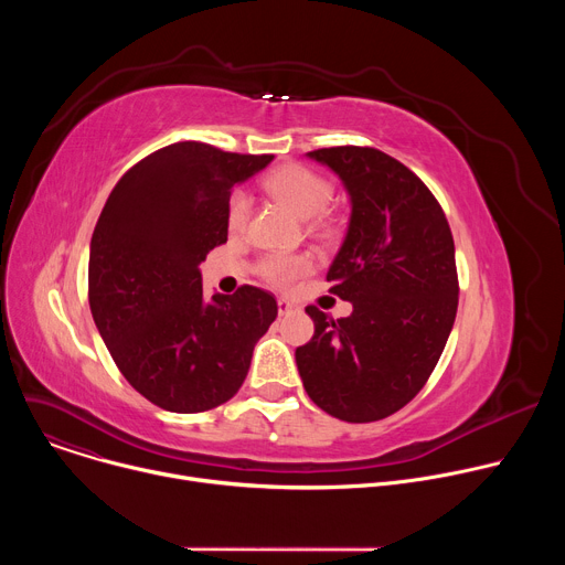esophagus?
<instances>
[{
    "instance_id": "obj_1",
    "label": "esophagus",
    "mask_w": 565,
    "mask_h": 565,
    "mask_svg": "<svg viewBox=\"0 0 565 565\" xmlns=\"http://www.w3.org/2000/svg\"><path fill=\"white\" fill-rule=\"evenodd\" d=\"M277 306H279V315H288V312H292V310L297 308V306H295L292 301H288V299H279Z\"/></svg>"
}]
</instances>
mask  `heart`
I'll use <instances>...</instances> for the list:
<instances>
[{
    "label": "heart",
    "mask_w": 565,
    "mask_h": 565,
    "mask_svg": "<svg viewBox=\"0 0 565 565\" xmlns=\"http://www.w3.org/2000/svg\"><path fill=\"white\" fill-rule=\"evenodd\" d=\"M266 190L303 218L317 216L333 199V183L327 177H321L299 163H288L273 170L266 177ZM248 214L250 196L244 190H234L225 207V221L230 232L244 230L248 223ZM308 270L310 259L306 255H268L259 262V275L277 288H290Z\"/></svg>",
    "instance_id": "1"
}]
</instances>
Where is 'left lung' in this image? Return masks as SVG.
I'll return each instance as SVG.
<instances>
[{"label": "left lung", "mask_w": 565, "mask_h": 565, "mask_svg": "<svg viewBox=\"0 0 565 565\" xmlns=\"http://www.w3.org/2000/svg\"><path fill=\"white\" fill-rule=\"evenodd\" d=\"M351 196V223L327 275L353 303L333 319L306 306L315 335L295 351L303 388L347 423H375L412 402L436 369L458 308L454 236L431 190L375 147H321Z\"/></svg>", "instance_id": "left-lung-1"}]
</instances>
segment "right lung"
<instances>
[{"label":"right lung","mask_w":565,"mask_h":565,"mask_svg":"<svg viewBox=\"0 0 565 565\" xmlns=\"http://www.w3.org/2000/svg\"><path fill=\"white\" fill-rule=\"evenodd\" d=\"M273 153H234L183 140L131 166L92 236L89 306L125 380L151 405L201 414L244 384L277 299L257 286L203 295L199 264L227 241L234 183Z\"/></svg>","instance_id":"right-lung-1"}]
</instances>
